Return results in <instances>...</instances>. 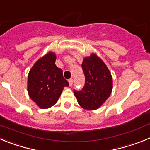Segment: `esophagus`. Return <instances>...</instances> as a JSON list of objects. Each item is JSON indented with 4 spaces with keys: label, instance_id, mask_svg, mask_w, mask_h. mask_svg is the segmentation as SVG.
I'll list each match as a JSON object with an SVG mask.
<instances>
[{
    "label": "esophagus",
    "instance_id": "1",
    "mask_svg": "<svg viewBox=\"0 0 150 150\" xmlns=\"http://www.w3.org/2000/svg\"><path fill=\"white\" fill-rule=\"evenodd\" d=\"M68 82H69V85H70V86H71L73 85V83H74V79H73L72 78H71V79L68 80Z\"/></svg>",
    "mask_w": 150,
    "mask_h": 150
}]
</instances>
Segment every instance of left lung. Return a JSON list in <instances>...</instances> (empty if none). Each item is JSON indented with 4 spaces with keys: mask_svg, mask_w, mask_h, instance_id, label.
I'll list each match as a JSON object with an SVG mask.
<instances>
[{
    "mask_svg": "<svg viewBox=\"0 0 150 150\" xmlns=\"http://www.w3.org/2000/svg\"><path fill=\"white\" fill-rule=\"evenodd\" d=\"M82 68L85 75V86L80 91L74 90V95L84 109H98L112 91L110 72L104 62L95 54L84 58Z\"/></svg>",
    "mask_w": 150,
    "mask_h": 150,
    "instance_id": "left-lung-1",
    "label": "left lung"
}]
</instances>
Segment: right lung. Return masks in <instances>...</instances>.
<instances>
[{
    "instance_id": "right-lung-1",
    "label": "right lung",
    "mask_w": 150,
    "mask_h": 150,
    "mask_svg": "<svg viewBox=\"0 0 150 150\" xmlns=\"http://www.w3.org/2000/svg\"><path fill=\"white\" fill-rule=\"evenodd\" d=\"M56 55L50 52L39 59L29 71L28 92L31 100L41 109L56 104L69 83L63 77V71L55 64Z\"/></svg>"
}]
</instances>
